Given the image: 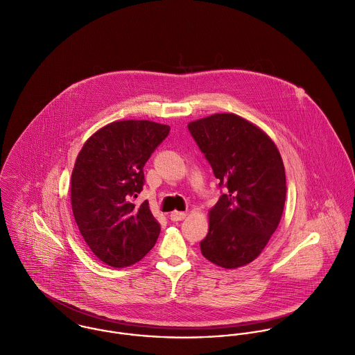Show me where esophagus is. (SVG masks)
I'll list each match as a JSON object with an SVG mask.
<instances>
[{"label": "esophagus", "instance_id": "obj_1", "mask_svg": "<svg viewBox=\"0 0 355 355\" xmlns=\"http://www.w3.org/2000/svg\"><path fill=\"white\" fill-rule=\"evenodd\" d=\"M185 216H187V214L184 213V211H173V213L170 214V219L173 222L182 220V219H185Z\"/></svg>", "mask_w": 355, "mask_h": 355}]
</instances>
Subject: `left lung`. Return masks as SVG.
Segmentation results:
<instances>
[{
	"mask_svg": "<svg viewBox=\"0 0 355 355\" xmlns=\"http://www.w3.org/2000/svg\"><path fill=\"white\" fill-rule=\"evenodd\" d=\"M188 130L223 188L210 210L202 254L225 269L244 266L280 223L286 196L282 155L266 133L234 114H214Z\"/></svg>",
	"mask_w": 355,
	"mask_h": 355,
	"instance_id": "1",
	"label": "left lung"
}]
</instances>
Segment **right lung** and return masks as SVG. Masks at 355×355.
Returning <instances> with one entry per match:
<instances>
[{
    "mask_svg": "<svg viewBox=\"0 0 355 355\" xmlns=\"http://www.w3.org/2000/svg\"><path fill=\"white\" fill-rule=\"evenodd\" d=\"M168 132L170 126L149 121H118L96 132L78 153L73 218L92 252L112 268L139 262L159 237L148 200L135 199L145 182V163Z\"/></svg>",
    "mask_w": 355,
    "mask_h": 355,
    "instance_id": "right-lung-1",
    "label": "right lung"
}]
</instances>
